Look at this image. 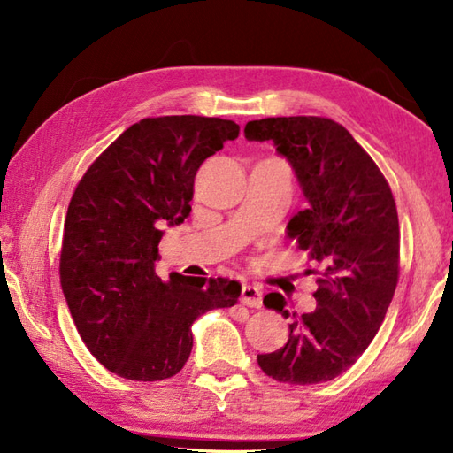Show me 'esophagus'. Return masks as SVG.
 Masks as SVG:
<instances>
[{
	"instance_id": "obj_1",
	"label": "esophagus",
	"mask_w": 453,
	"mask_h": 453,
	"mask_svg": "<svg viewBox=\"0 0 453 453\" xmlns=\"http://www.w3.org/2000/svg\"><path fill=\"white\" fill-rule=\"evenodd\" d=\"M242 302L249 307H261L263 305V290L258 286L253 284H245L242 290Z\"/></svg>"
}]
</instances>
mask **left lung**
Returning a JSON list of instances; mask_svg holds the SVG:
<instances>
[{
	"label": "left lung",
	"mask_w": 453,
	"mask_h": 453,
	"mask_svg": "<svg viewBox=\"0 0 453 453\" xmlns=\"http://www.w3.org/2000/svg\"><path fill=\"white\" fill-rule=\"evenodd\" d=\"M249 142H273L290 163L307 208L288 221V237L317 263V307L297 317L282 294L263 303L286 319L288 342L258 354L276 381L313 386L346 372L368 349L395 294L399 218L388 180L350 132L321 117L251 120Z\"/></svg>",
	"instance_id": "obj_1"
}]
</instances>
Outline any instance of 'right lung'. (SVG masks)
I'll use <instances>...</instances> for the list:
<instances>
[{
	"instance_id": "right-lung-1",
	"label": "right lung",
	"mask_w": 453,
	"mask_h": 453,
	"mask_svg": "<svg viewBox=\"0 0 453 453\" xmlns=\"http://www.w3.org/2000/svg\"><path fill=\"white\" fill-rule=\"evenodd\" d=\"M239 136L234 120L143 119L85 173L64 224L60 282L73 323L104 368L134 381L167 380L192 350L200 315L232 307L229 278L156 274L165 226L190 214L198 167Z\"/></svg>"
}]
</instances>
